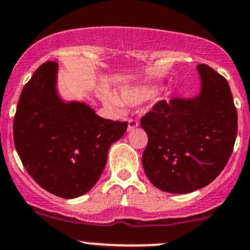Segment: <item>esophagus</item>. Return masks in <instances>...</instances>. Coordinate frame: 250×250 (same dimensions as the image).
<instances>
[{
    "label": "esophagus",
    "mask_w": 250,
    "mask_h": 250,
    "mask_svg": "<svg viewBox=\"0 0 250 250\" xmlns=\"http://www.w3.org/2000/svg\"><path fill=\"white\" fill-rule=\"evenodd\" d=\"M138 125H139V122L136 120H134V119L128 120V131L134 130L136 127H138Z\"/></svg>",
    "instance_id": "1"
}]
</instances>
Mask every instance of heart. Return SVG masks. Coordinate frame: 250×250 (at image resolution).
I'll return each instance as SVG.
<instances>
[{
	"label": "heart",
	"instance_id": "1",
	"mask_svg": "<svg viewBox=\"0 0 250 250\" xmlns=\"http://www.w3.org/2000/svg\"><path fill=\"white\" fill-rule=\"evenodd\" d=\"M154 94V87L139 86L122 90V92H121V101L111 94H104L103 101L105 102L106 105H109L110 108L115 109V110H120L123 106L122 103L125 104V105H136V104L144 102V101L150 98Z\"/></svg>",
	"mask_w": 250,
	"mask_h": 250
}]
</instances>
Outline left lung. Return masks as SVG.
Returning <instances> with one entry per match:
<instances>
[{
    "label": "left lung",
    "instance_id": "obj_1",
    "mask_svg": "<svg viewBox=\"0 0 250 250\" xmlns=\"http://www.w3.org/2000/svg\"><path fill=\"white\" fill-rule=\"evenodd\" d=\"M197 70L198 97L159 101L140 121L148 135L145 173L169 193L209 185L226 167L237 135V110L227 79L205 64Z\"/></svg>",
    "mask_w": 250,
    "mask_h": 250
}]
</instances>
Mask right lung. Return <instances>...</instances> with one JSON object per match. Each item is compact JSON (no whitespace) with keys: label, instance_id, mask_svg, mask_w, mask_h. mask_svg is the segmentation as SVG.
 Returning a JSON list of instances; mask_svg holds the SVG:
<instances>
[{"label":"right lung","instance_id":"right-lung-1","mask_svg":"<svg viewBox=\"0 0 250 250\" xmlns=\"http://www.w3.org/2000/svg\"><path fill=\"white\" fill-rule=\"evenodd\" d=\"M57 71L56 62H43L24 85L14 116V144L41 188L76 198L100 179L109 147L125 135L128 123L100 117L84 103L62 102Z\"/></svg>","mask_w":250,"mask_h":250}]
</instances>
